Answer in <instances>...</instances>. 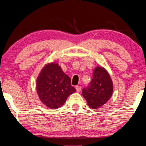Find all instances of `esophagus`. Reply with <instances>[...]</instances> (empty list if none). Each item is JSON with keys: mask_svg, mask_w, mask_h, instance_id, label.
<instances>
[{"mask_svg": "<svg viewBox=\"0 0 146 146\" xmlns=\"http://www.w3.org/2000/svg\"><path fill=\"white\" fill-rule=\"evenodd\" d=\"M75 89H76V91H77V92H80L81 90V86H76Z\"/></svg>", "mask_w": 146, "mask_h": 146, "instance_id": "34e87169", "label": "esophagus"}]
</instances>
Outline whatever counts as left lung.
Masks as SVG:
<instances>
[{"label":"left lung","instance_id":"left-lung-1","mask_svg":"<svg viewBox=\"0 0 146 146\" xmlns=\"http://www.w3.org/2000/svg\"><path fill=\"white\" fill-rule=\"evenodd\" d=\"M113 85L109 74L102 67L94 69L93 79L82 94L92 108H98L103 105L111 97Z\"/></svg>","mask_w":146,"mask_h":146}]
</instances>
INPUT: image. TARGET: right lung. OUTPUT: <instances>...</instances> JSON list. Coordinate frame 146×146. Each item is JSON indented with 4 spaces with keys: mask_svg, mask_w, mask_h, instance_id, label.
Instances as JSON below:
<instances>
[{
    "mask_svg": "<svg viewBox=\"0 0 146 146\" xmlns=\"http://www.w3.org/2000/svg\"><path fill=\"white\" fill-rule=\"evenodd\" d=\"M36 90L41 101L52 109L64 104L67 97L76 91L70 77L56 63L44 67L37 79Z\"/></svg>",
    "mask_w": 146,
    "mask_h": 146,
    "instance_id": "obj_1",
    "label": "right lung"
}]
</instances>
